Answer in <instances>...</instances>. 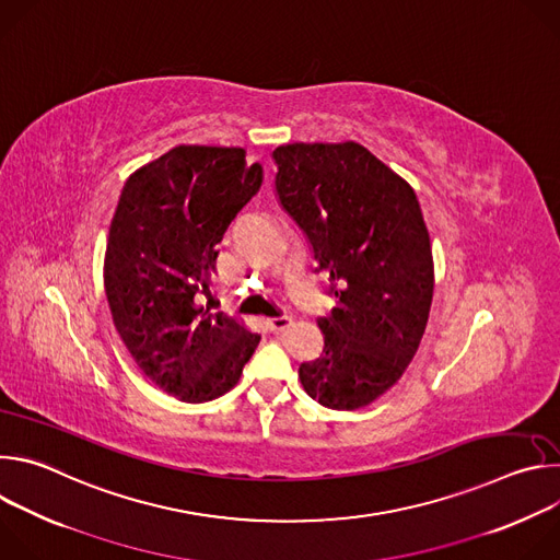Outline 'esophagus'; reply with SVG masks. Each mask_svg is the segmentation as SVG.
Here are the masks:
<instances>
[{"label":"esophagus","instance_id":"34e87169","mask_svg":"<svg viewBox=\"0 0 560 560\" xmlns=\"http://www.w3.org/2000/svg\"><path fill=\"white\" fill-rule=\"evenodd\" d=\"M290 324H292V316H288V314L266 318V326H268L272 332H281V330H285Z\"/></svg>","mask_w":560,"mask_h":560}]
</instances>
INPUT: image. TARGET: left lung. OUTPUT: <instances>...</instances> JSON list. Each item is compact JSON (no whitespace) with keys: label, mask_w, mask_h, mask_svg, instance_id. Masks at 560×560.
<instances>
[{"label":"left lung","mask_w":560,"mask_h":560,"mask_svg":"<svg viewBox=\"0 0 560 560\" xmlns=\"http://www.w3.org/2000/svg\"><path fill=\"white\" fill-rule=\"evenodd\" d=\"M272 159L279 203L339 299L318 318L324 352L299 365L301 385L326 408H365L401 378L428 326L434 261L419 199L354 141L288 143Z\"/></svg>","instance_id":"8db88e82"}]
</instances>
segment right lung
I'll list each match as a JSON object with an SVG mask.
<instances>
[{
	"mask_svg": "<svg viewBox=\"0 0 560 560\" xmlns=\"http://www.w3.org/2000/svg\"><path fill=\"white\" fill-rule=\"evenodd\" d=\"M244 148L177 145L132 173L104 259L113 324L139 370L166 394L203 404L232 389L261 337L201 305L217 244L261 188Z\"/></svg>",
	"mask_w": 560,
	"mask_h": 560,
	"instance_id": "1",
	"label": "right lung"
}]
</instances>
